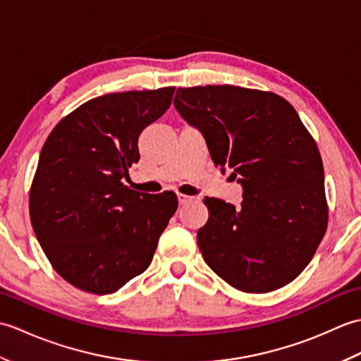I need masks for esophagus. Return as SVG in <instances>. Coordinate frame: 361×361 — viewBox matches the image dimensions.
I'll use <instances>...</instances> for the list:
<instances>
[{
  "label": "esophagus",
  "mask_w": 361,
  "mask_h": 361,
  "mask_svg": "<svg viewBox=\"0 0 361 361\" xmlns=\"http://www.w3.org/2000/svg\"><path fill=\"white\" fill-rule=\"evenodd\" d=\"M178 203L180 204H186V203H189V202H192L195 197H190V195H185V194H178Z\"/></svg>",
  "instance_id": "esophagus-1"
}]
</instances>
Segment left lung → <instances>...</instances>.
<instances>
[{"label":"left lung","instance_id":"1","mask_svg":"<svg viewBox=\"0 0 361 361\" xmlns=\"http://www.w3.org/2000/svg\"><path fill=\"white\" fill-rule=\"evenodd\" d=\"M173 105L242 186L239 208L204 198L209 219L197 234L204 262L248 293L287 286L327 229L323 161L296 110L274 93L231 85L178 88Z\"/></svg>","mask_w":361,"mask_h":361}]
</instances>
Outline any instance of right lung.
<instances>
[{"label": "right lung", "mask_w": 361, "mask_h": 361, "mask_svg": "<svg viewBox=\"0 0 361 361\" xmlns=\"http://www.w3.org/2000/svg\"><path fill=\"white\" fill-rule=\"evenodd\" d=\"M173 91L91 99L46 140L30 188V224L54 270L74 287L114 293L150 265L178 200L169 190H132L122 178L140 161L141 132L167 111Z\"/></svg>", "instance_id": "obj_1"}]
</instances>
